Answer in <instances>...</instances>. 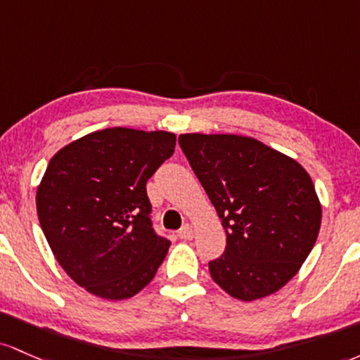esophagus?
<instances>
[{"label":"esophagus","instance_id":"esophagus-1","mask_svg":"<svg viewBox=\"0 0 360 360\" xmlns=\"http://www.w3.org/2000/svg\"><path fill=\"white\" fill-rule=\"evenodd\" d=\"M179 238H180V240H192V238H193L192 226L191 224H185L184 228H181L180 231H179Z\"/></svg>","mask_w":360,"mask_h":360}]
</instances>
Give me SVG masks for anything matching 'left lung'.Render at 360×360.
<instances>
[{"mask_svg":"<svg viewBox=\"0 0 360 360\" xmlns=\"http://www.w3.org/2000/svg\"><path fill=\"white\" fill-rule=\"evenodd\" d=\"M179 144L226 229L224 253L209 262L212 281L241 301L284 288L321 224L306 169L245 136L181 134Z\"/></svg>","mask_w":360,"mask_h":360,"instance_id":"8db88e82","label":"left lung"}]
</instances>
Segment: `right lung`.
Instances as JSON below:
<instances>
[{
  "label": "right lung",
  "instance_id": "add662e5",
  "mask_svg": "<svg viewBox=\"0 0 360 360\" xmlns=\"http://www.w3.org/2000/svg\"><path fill=\"white\" fill-rule=\"evenodd\" d=\"M175 143L172 132L112 127L52 156L37 191L40 228L64 272L88 292L132 297L167 257L146 184Z\"/></svg>",
  "mask_w": 360,
  "mask_h": 360
}]
</instances>
